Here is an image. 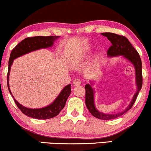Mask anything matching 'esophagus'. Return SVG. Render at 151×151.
Instances as JSON below:
<instances>
[{"instance_id":"1","label":"esophagus","mask_w":151,"mask_h":151,"mask_svg":"<svg viewBox=\"0 0 151 151\" xmlns=\"http://www.w3.org/2000/svg\"><path fill=\"white\" fill-rule=\"evenodd\" d=\"M81 83V81L79 79H74L73 80V85L74 86H79Z\"/></svg>"}]
</instances>
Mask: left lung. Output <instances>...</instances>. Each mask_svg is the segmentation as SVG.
Instances as JSON below:
<instances>
[{
  "label": "left lung",
  "instance_id": "8db88e82",
  "mask_svg": "<svg viewBox=\"0 0 151 151\" xmlns=\"http://www.w3.org/2000/svg\"><path fill=\"white\" fill-rule=\"evenodd\" d=\"M101 34L103 36H106L112 43L111 46L108 48V51H107V54L108 56L114 57V56L123 55V57L127 59L134 65L136 71V83H137V92L134 95L130 104L124 111L115 114H105L99 112L96 108L95 104H94V90L93 88L88 83L85 85V90H86L85 103H86L88 110H89L91 115L95 117L103 119V120H109V119H115V118L124 115L125 112H127L132 108L135 103L138 94H139L140 90L141 89L143 84L142 63H141V60L140 58L139 52L134 48L125 36L110 33V32H105V33H102Z\"/></svg>",
  "mask_w": 151,
  "mask_h": 151
}]
</instances>
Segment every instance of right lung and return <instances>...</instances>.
I'll use <instances>...</instances> for the list:
<instances>
[{
  "label": "right lung",
  "mask_w": 151,
  "mask_h": 151,
  "mask_svg": "<svg viewBox=\"0 0 151 151\" xmlns=\"http://www.w3.org/2000/svg\"><path fill=\"white\" fill-rule=\"evenodd\" d=\"M59 38V36H34V37H28L24 39L19 43L14 48L12 49L10 53V59L8 62V72L7 82L9 92L12 95L9 87V74H10V68L13 63L14 59L18 57L24 55L34 50H39L41 48H46L48 47H51L53 45L54 41ZM71 85L68 84L63 88L62 91L56 98L55 101L48 106L42 108L32 109L24 107L20 103H19L14 99V103L17 105L18 108L21 110L22 113L28 116L29 117L35 118L38 119H47L52 118L57 116L60 112L63 110L66 103L67 100L69 96L71 93Z\"/></svg>",
  "instance_id": "add662e5"
}]
</instances>
